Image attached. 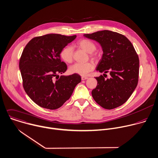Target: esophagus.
Instances as JSON below:
<instances>
[{
  "mask_svg": "<svg viewBox=\"0 0 158 158\" xmlns=\"http://www.w3.org/2000/svg\"><path fill=\"white\" fill-rule=\"evenodd\" d=\"M88 78V77H81L82 80H87Z\"/></svg>",
  "mask_w": 158,
  "mask_h": 158,
  "instance_id": "esophagus-1",
  "label": "esophagus"
}]
</instances>
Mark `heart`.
<instances>
[{"instance_id": "1", "label": "heart", "mask_w": 158, "mask_h": 158, "mask_svg": "<svg viewBox=\"0 0 158 158\" xmlns=\"http://www.w3.org/2000/svg\"><path fill=\"white\" fill-rule=\"evenodd\" d=\"M77 45L89 53L91 58L96 59L98 54L94 53L97 47L93 42L88 39H81L77 42ZM61 58L67 63H71L73 58V48L71 45H67L63 48L60 53ZM93 64L91 62H86L84 64L76 63L71 65L69 68L70 73L72 74H78L82 76L86 75L89 72L93 69Z\"/></svg>"}]
</instances>
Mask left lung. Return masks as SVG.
<instances>
[{
	"label": "left lung",
	"mask_w": 158,
	"mask_h": 158,
	"mask_svg": "<svg viewBox=\"0 0 158 158\" xmlns=\"http://www.w3.org/2000/svg\"><path fill=\"white\" fill-rule=\"evenodd\" d=\"M84 36L100 44L103 53L97 70L110 75L107 79L103 75L95 78L98 83L91 91L93 99L107 110L122 105L138 82L139 60L133 45L124 35L106 30Z\"/></svg>",
	"instance_id": "1"
}]
</instances>
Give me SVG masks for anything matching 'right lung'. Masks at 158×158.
Returning a JSON list of instances; mask_svg holds the SVG:
<instances>
[{
  "mask_svg": "<svg viewBox=\"0 0 158 158\" xmlns=\"http://www.w3.org/2000/svg\"><path fill=\"white\" fill-rule=\"evenodd\" d=\"M76 37L47 34L34 37L24 48L19 61L23 86L39 106L49 110L61 107L81 81L78 74L58 75L67 70L65 63L61 61L60 52Z\"/></svg>",
  "mask_w": 158,
  "mask_h": 158,
  "instance_id": "add662e5",
  "label": "right lung"
}]
</instances>
